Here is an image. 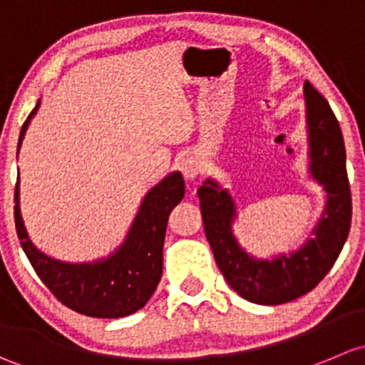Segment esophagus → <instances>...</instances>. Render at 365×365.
<instances>
[{
    "mask_svg": "<svg viewBox=\"0 0 365 365\" xmlns=\"http://www.w3.org/2000/svg\"><path fill=\"white\" fill-rule=\"evenodd\" d=\"M179 170H181L184 181L191 182V181H195V179L198 178V174L202 172V163L193 156L186 158V160L181 161V167H179Z\"/></svg>",
    "mask_w": 365,
    "mask_h": 365,
    "instance_id": "34e87169",
    "label": "esophagus"
}]
</instances>
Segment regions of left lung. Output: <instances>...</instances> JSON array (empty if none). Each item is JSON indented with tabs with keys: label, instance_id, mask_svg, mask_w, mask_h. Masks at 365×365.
Returning a JSON list of instances; mask_svg holds the SVG:
<instances>
[{
	"label": "left lung",
	"instance_id": "obj_1",
	"mask_svg": "<svg viewBox=\"0 0 365 365\" xmlns=\"http://www.w3.org/2000/svg\"><path fill=\"white\" fill-rule=\"evenodd\" d=\"M309 175L322 184L327 204L311 235L299 250L260 260L239 246L232 225L237 217L228 190L214 179L198 187L207 240L221 274L242 299L277 306L313 290L336 264L351 225V193L346 151L339 123L327 101L309 82L304 84Z\"/></svg>",
	"mask_w": 365,
	"mask_h": 365
}]
</instances>
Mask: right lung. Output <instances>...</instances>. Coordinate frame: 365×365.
I'll return each mask as SVG.
<instances>
[{
	"label": "right lung",
	"mask_w": 365,
	"mask_h": 365,
	"mask_svg": "<svg viewBox=\"0 0 365 365\" xmlns=\"http://www.w3.org/2000/svg\"><path fill=\"white\" fill-rule=\"evenodd\" d=\"M38 107L40 100L22 125L17 155ZM19 193L17 179L14 214L19 240L35 272L59 302L93 318H123L137 313L148 304L163 272V242L168 216L184 197L181 172L167 175L148 191L125 242L114 253L88 264L59 262L36 250L22 221Z\"/></svg>",
	"instance_id": "right-lung-1"
}]
</instances>
